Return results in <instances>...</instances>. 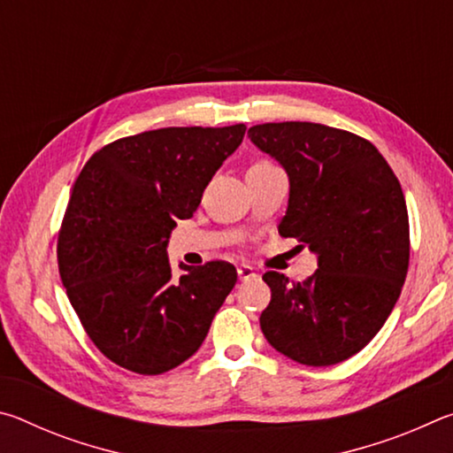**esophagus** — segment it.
Returning <instances> with one entry per match:
<instances>
[{
    "label": "esophagus",
    "instance_id": "obj_1",
    "mask_svg": "<svg viewBox=\"0 0 453 453\" xmlns=\"http://www.w3.org/2000/svg\"><path fill=\"white\" fill-rule=\"evenodd\" d=\"M237 275H240L242 281H248V280L257 278V272L251 265L243 264V265H237Z\"/></svg>",
    "mask_w": 453,
    "mask_h": 453
}]
</instances>
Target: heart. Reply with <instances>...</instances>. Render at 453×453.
<instances>
[{
	"label": "heart",
	"mask_w": 453,
	"mask_h": 453,
	"mask_svg": "<svg viewBox=\"0 0 453 453\" xmlns=\"http://www.w3.org/2000/svg\"><path fill=\"white\" fill-rule=\"evenodd\" d=\"M264 164H265V162H262V164H256V165H264Z\"/></svg>",
	"instance_id": "1"
}]
</instances>
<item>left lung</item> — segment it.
I'll use <instances>...</instances> for the list:
<instances>
[{
  "label": "left lung",
  "instance_id": "left-lung-1",
  "mask_svg": "<svg viewBox=\"0 0 453 453\" xmlns=\"http://www.w3.org/2000/svg\"><path fill=\"white\" fill-rule=\"evenodd\" d=\"M250 140L288 173L278 232L318 256L303 281L264 273L272 302L259 316L270 346L324 367L357 354L386 324L410 264L400 181L364 137L310 121L250 127Z\"/></svg>",
  "mask_w": 453,
  "mask_h": 453
}]
</instances>
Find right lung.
<instances>
[{"instance_id": "1", "label": "right lung", "mask_w": 453, "mask_h": 453, "mask_svg": "<svg viewBox=\"0 0 453 453\" xmlns=\"http://www.w3.org/2000/svg\"><path fill=\"white\" fill-rule=\"evenodd\" d=\"M245 126L164 127L105 145L75 180L58 240L59 275L91 342L157 375L202 346L237 281L227 262L172 270L175 219L194 216Z\"/></svg>"}]
</instances>
